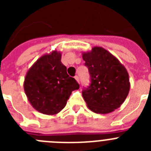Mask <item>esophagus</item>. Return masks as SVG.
<instances>
[{
	"mask_svg": "<svg viewBox=\"0 0 151 151\" xmlns=\"http://www.w3.org/2000/svg\"><path fill=\"white\" fill-rule=\"evenodd\" d=\"M75 79L76 80L77 82H78V83H79V78H78V76H75Z\"/></svg>",
	"mask_w": 151,
	"mask_h": 151,
	"instance_id": "1",
	"label": "esophagus"
}]
</instances>
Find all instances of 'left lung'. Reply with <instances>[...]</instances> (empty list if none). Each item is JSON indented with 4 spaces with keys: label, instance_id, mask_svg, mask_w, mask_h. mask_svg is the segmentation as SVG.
<instances>
[{
    "label": "left lung",
    "instance_id": "8db88e82",
    "mask_svg": "<svg viewBox=\"0 0 151 151\" xmlns=\"http://www.w3.org/2000/svg\"><path fill=\"white\" fill-rule=\"evenodd\" d=\"M88 68L91 84L82 91V97L91 111L106 114L118 109L129 94V76L115 56L101 47L82 53Z\"/></svg>",
    "mask_w": 151,
    "mask_h": 151
}]
</instances>
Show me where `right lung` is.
Segmentation results:
<instances>
[{"label": "right lung", "mask_w": 151, "mask_h": 151, "mask_svg": "<svg viewBox=\"0 0 151 151\" xmlns=\"http://www.w3.org/2000/svg\"><path fill=\"white\" fill-rule=\"evenodd\" d=\"M78 88V82L66 73V67L61 63V53L57 50L38 58L24 81V91L31 105L46 115L60 112L72 91Z\"/></svg>", "instance_id": "1"}]
</instances>
